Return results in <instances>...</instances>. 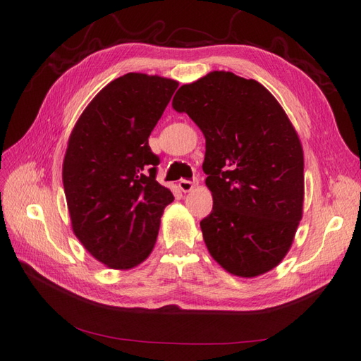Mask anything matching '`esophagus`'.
Wrapping results in <instances>:
<instances>
[{"label": "esophagus", "instance_id": "obj_1", "mask_svg": "<svg viewBox=\"0 0 361 361\" xmlns=\"http://www.w3.org/2000/svg\"><path fill=\"white\" fill-rule=\"evenodd\" d=\"M198 185V180H180L178 183V188L183 190V192H189V190H192L195 186Z\"/></svg>", "mask_w": 361, "mask_h": 361}]
</instances>
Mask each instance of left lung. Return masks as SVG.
I'll return each instance as SVG.
<instances>
[{
	"label": "left lung",
	"mask_w": 361,
	"mask_h": 361,
	"mask_svg": "<svg viewBox=\"0 0 361 361\" xmlns=\"http://www.w3.org/2000/svg\"><path fill=\"white\" fill-rule=\"evenodd\" d=\"M173 110L206 140L212 211L200 221L214 260L255 278L286 257L302 219L304 153L286 111L264 85L212 71L180 87Z\"/></svg>",
	"instance_id": "left-lung-1"
}]
</instances>
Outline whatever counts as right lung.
<instances>
[{"mask_svg":"<svg viewBox=\"0 0 361 361\" xmlns=\"http://www.w3.org/2000/svg\"><path fill=\"white\" fill-rule=\"evenodd\" d=\"M178 82L128 73L102 88L80 114L63 159V188L75 237L114 270L149 257L163 211L173 202L157 181L149 136Z\"/></svg>","mask_w":361,"mask_h":361,"instance_id":"obj_1","label":"right lung"}]
</instances>
